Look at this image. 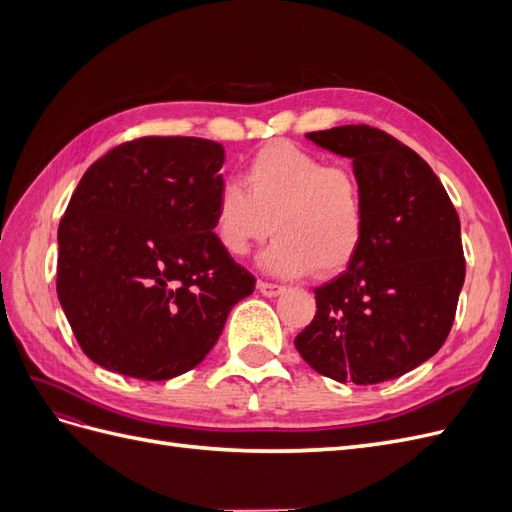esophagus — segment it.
<instances>
[{"label":"esophagus","mask_w":512,"mask_h":512,"mask_svg":"<svg viewBox=\"0 0 512 512\" xmlns=\"http://www.w3.org/2000/svg\"><path fill=\"white\" fill-rule=\"evenodd\" d=\"M256 288H258V292L262 294V297H269V299H273V297H277V294L284 292V286L269 284V282H258Z\"/></svg>","instance_id":"obj_1"}]
</instances>
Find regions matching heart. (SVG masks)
<instances>
[{
    "label": "heart",
    "instance_id": "obj_1",
    "mask_svg": "<svg viewBox=\"0 0 512 512\" xmlns=\"http://www.w3.org/2000/svg\"><path fill=\"white\" fill-rule=\"evenodd\" d=\"M243 184L224 181L213 198L211 228L226 254L245 256L271 230L258 265L277 277L333 275L359 254L367 209L350 168L277 141L245 164Z\"/></svg>",
    "mask_w": 512,
    "mask_h": 512
}]
</instances>
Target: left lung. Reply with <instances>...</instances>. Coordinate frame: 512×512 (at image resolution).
Listing matches in <instances>:
<instances>
[{
    "instance_id": "8db88e82",
    "label": "left lung",
    "mask_w": 512,
    "mask_h": 512,
    "mask_svg": "<svg viewBox=\"0 0 512 512\" xmlns=\"http://www.w3.org/2000/svg\"><path fill=\"white\" fill-rule=\"evenodd\" d=\"M305 138L352 160L367 228L348 271L314 290L316 316L294 346L331 380H395L453 327L466 280L459 215L429 164L386 132L342 126Z\"/></svg>"
}]
</instances>
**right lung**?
<instances>
[{
  "label": "right lung",
  "instance_id": "1",
  "mask_svg": "<svg viewBox=\"0 0 512 512\" xmlns=\"http://www.w3.org/2000/svg\"><path fill=\"white\" fill-rule=\"evenodd\" d=\"M224 160L207 138H138L76 185L57 230V297L100 367L141 380L181 376L254 292L211 228Z\"/></svg>",
  "mask_w": 512,
  "mask_h": 512
}]
</instances>
